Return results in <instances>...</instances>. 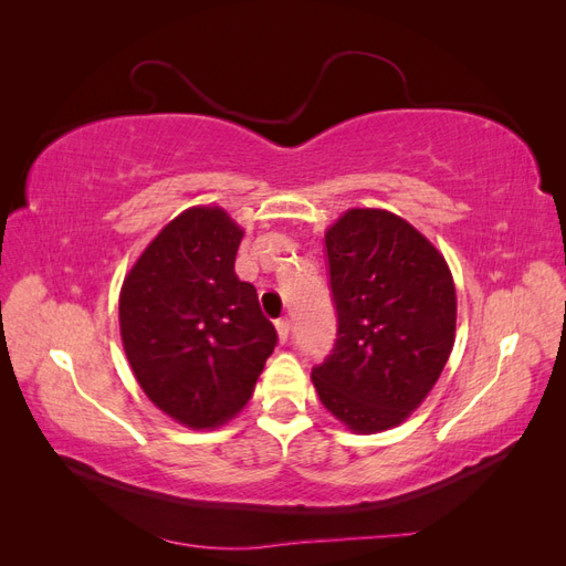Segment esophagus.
Listing matches in <instances>:
<instances>
[{
    "mask_svg": "<svg viewBox=\"0 0 566 566\" xmlns=\"http://www.w3.org/2000/svg\"><path fill=\"white\" fill-rule=\"evenodd\" d=\"M276 331H279V339L285 342L290 337V331H293V323H290V318H281L276 321Z\"/></svg>",
    "mask_w": 566,
    "mask_h": 566,
    "instance_id": "1",
    "label": "esophagus"
}]
</instances>
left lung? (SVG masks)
Returning <instances> with one entry per match:
<instances>
[{
  "instance_id": "8db88e82",
  "label": "left lung",
  "mask_w": 566,
  "mask_h": 566,
  "mask_svg": "<svg viewBox=\"0 0 566 566\" xmlns=\"http://www.w3.org/2000/svg\"><path fill=\"white\" fill-rule=\"evenodd\" d=\"M337 339L312 368L321 403L352 432L403 422L430 394L455 339L449 264L406 219L354 208L325 231Z\"/></svg>"
}]
</instances>
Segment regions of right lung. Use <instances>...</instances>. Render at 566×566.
<instances>
[{
  "label": "right lung",
  "instance_id": "obj_1",
  "mask_svg": "<svg viewBox=\"0 0 566 566\" xmlns=\"http://www.w3.org/2000/svg\"><path fill=\"white\" fill-rule=\"evenodd\" d=\"M241 238L221 208L186 210L153 238L119 293L136 382L193 430H212L250 401L279 342L254 285L233 271Z\"/></svg>",
  "mask_w": 566,
  "mask_h": 566
}]
</instances>
